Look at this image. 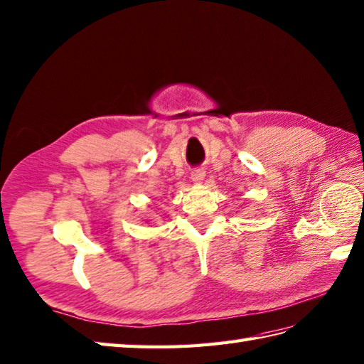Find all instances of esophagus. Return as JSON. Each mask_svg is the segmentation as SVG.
Wrapping results in <instances>:
<instances>
[{
	"label": "esophagus",
	"mask_w": 364,
	"mask_h": 364,
	"mask_svg": "<svg viewBox=\"0 0 364 364\" xmlns=\"http://www.w3.org/2000/svg\"><path fill=\"white\" fill-rule=\"evenodd\" d=\"M191 180L193 184H201L203 180H205V171H201V168H197V171H193L191 173Z\"/></svg>",
	"instance_id": "esophagus-1"
}]
</instances>
